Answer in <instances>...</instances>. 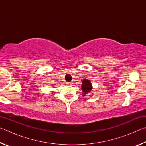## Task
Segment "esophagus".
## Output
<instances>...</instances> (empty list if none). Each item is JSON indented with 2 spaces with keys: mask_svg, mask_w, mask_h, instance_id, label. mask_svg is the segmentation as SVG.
<instances>
[{
  "mask_svg": "<svg viewBox=\"0 0 146 146\" xmlns=\"http://www.w3.org/2000/svg\"><path fill=\"white\" fill-rule=\"evenodd\" d=\"M66 84H67L68 85H72L73 82H66Z\"/></svg>",
  "mask_w": 146,
  "mask_h": 146,
  "instance_id": "1",
  "label": "esophagus"
}]
</instances>
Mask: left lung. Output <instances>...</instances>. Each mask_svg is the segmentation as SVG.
Listing matches in <instances>:
<instances>
[{
	"label": "left lung",
	"instance_id": "1",
	"mask_svg": "<svg viewBox=\"0 0 146 146\" xmlns=\"http://www.w3.org/2000/svg\"><path fill=\"white\" fill-rule=\"evenodd\" d=\"M81 89L82 90V93L83 97H84L86 95H88V94L91 92V90L93 89L92 86H91V82L88 79H84L82 80V87Z\"/></svg>",
	"mask_w": 146,
	"mask_h": 146
}]
</instances>
